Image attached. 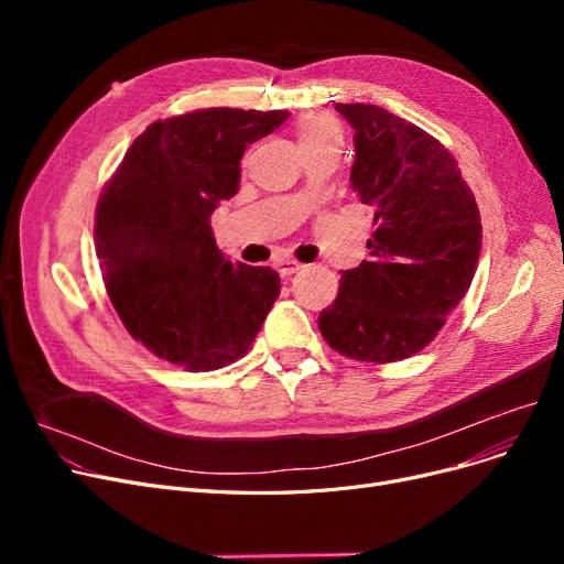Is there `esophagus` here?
Instances as JSON below:
<instances>
[{"label": "esophagus", "mask_w": 564, "mask_h": 564, "mask_svg": "<svg viewBox=\"0 0 564 564\" xmlns=\"http://www.w3.org/2000/svg\"><path fill=\"white\" fill-rule=\"evenodd\" d=\"M274 270H276L281 276H292L294 272L302 270V262L292 260V258H276V260H274Z\"/></svg>", "instance_id": "1"}]
</instances>
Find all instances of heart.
Returning <instances> with one entry per match:
<instances>
[{
    "label": "heart",
    "mask_w": 564,
    "mask_h": 564,
    "mask_svg": "<svg viewBox=\"0 0 564 564\" xmlns=\"http://www.w3.org/2000/svg\"><path fill=\"white\" fill-rule=\"evenodd\" d=\"M297 137L302 151L308 148H322V145H340L343 132L340 126L329 116H306L304 121L297 126Z\"/></svg>",
    "instance_id": "1"
}]
</instances>
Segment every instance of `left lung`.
Returning a JSON list of instances; mask_svg holds the SVG:
<instances>
[{"label":"left lung","mask_w":564,"mask_h":564,"mask_svg":"<svg viewBox=\"0 0 564 564\" xmlns=\"http://www.w3.org/2000/svg\"><path fill=\"white\" fill-rule=\"evenodd\" d=\"M357 145L351 187L375 207L370 258L343 272L317 317L343 357L393 364L430 345L476 274L482 224L476 196L438 139L375 105H336Z\"/></svg>","instance_id":"1"}]
</instances>
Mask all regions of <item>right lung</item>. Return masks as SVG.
I'll return each instance as SVG.
<instances>
[{
    "label": "right lung",
    "instance_id": "add662e5",
    "mask_svg": "<svg viewBox=\"0 0 564 564\" xmlns=\"http://www.w3.org/2000/svg\"><path fill=\"white\" fill-rule=\"evenodd\" d=\"M290 113L210 107L148 126L96 207V256L113 311L158 359L219 370L249 351L274 306L270 267L232 264L210 228L240 185L247 145Z\"/></svg>",
    "mask_w": 564,
    "mask_h": 564
}]
</instances>
